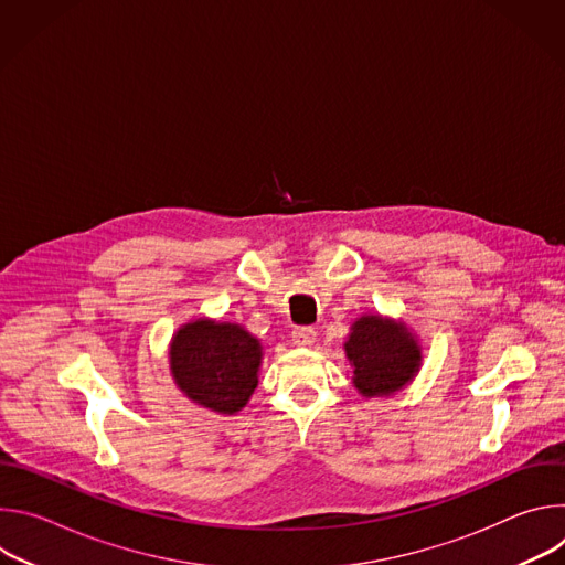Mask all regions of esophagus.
I'll use <instances>...</instances> for the list:
<instances>
[{
    "instance_id": "esophagus-1",
    "label": "esophagus",
    "mask_w": 565,
    "mask_h": 565,
    "mask_svg": "<svg viewBox=\"0 0 565 565\" xmlns=\"http://www.w3.org/2000/svg\"><path fill=\"white\" fill-rule=\"evenodd\" d=\"M292 342L297 347H308L315 342V329L312 327H295L292 329Z\"/></svg>"
}]
</instances>
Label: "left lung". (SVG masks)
<instances>
[{"instance_id": "left-lung-1", "label": "left lung", "mask_w": 565, "mask_h": 565, "mask_svg": "<svg viewBox=\"0 0 565 565\" xmlns=\"http://www.w3.org/2000/svg\"><path fill=\"white\" fill-rule=\"evenodd\" d=\"M344 349L353 366V384L366 397L402 388L420 366V347L412 333L377 315L355 321Z\"/></svg>"}]
</instances>
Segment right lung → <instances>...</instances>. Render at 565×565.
<instances>
[{"instance_id":"obj_1","label":"right lung","mask_w":565,"mask_h":565,"mask_svg":"<svg viewBox=\"0 0 565 565\" xmlns=\"http://www.w3.org/2000/svg\"><path fill=\"white\" fill-rule=\"evenodd\" d=\"M170 364L190 399L232 416L248 405L257 388L262 344L236 324L199 319L174 335Z\"/></svg>"}]
</instances>
